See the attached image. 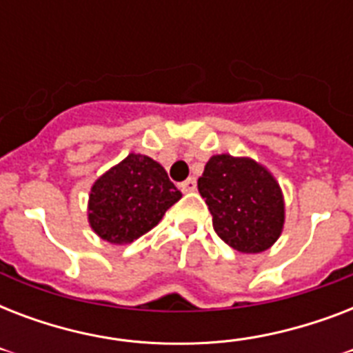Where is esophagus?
<instances>
[{
	"instance_id": "34e87169",
	"label": "esophagus",
	"mask_w": 353,
	"mask_h": 353,
	"mask_svg": "<svg viewBox=\"0 0 353 353\" xmlns=\"http://www.w3.org/2000/svg\"><path fill=\"white\" fill-rule=\"evenodd\" d=\"M179 188H181V192L185 194L194 192V190H196V179H194V177H188L187 181H183L181 185H179Z\"/></svg>"
}]
</instances>
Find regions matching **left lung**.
Segmentation results:
<instances>
[{
    "label": "left lung",
    "mask_w": 353,
    "mask_h": 353,
    "mask_svg": "<svg viewBox=\"0 0 353 353\" xmlns=\"http://www.w3.org/2000/svg\"><path fill=\"white\" fill-rule=\"evenodd\" d=\"M198 190L212 214L216 234L240 252H262L284 227V198L279 183L249 157L212 155L198 179Z\"/></svg>",
    "instance_id": "left-lung-1"
}]
</instances>
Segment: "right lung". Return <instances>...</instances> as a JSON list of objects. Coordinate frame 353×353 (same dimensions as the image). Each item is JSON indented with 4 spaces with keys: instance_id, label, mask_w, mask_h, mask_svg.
<instances>
[{
    "instance_id": "right-lung-1",
    "label": "right lung",
    "mask_w": 353,
    "mask_h": 353,
    "mask_svg": "<svg viewBox=\"0 0 353 353\" xmlns=\"http://www.w3.org/2000/svg\"><path fill=\"white\" fill-rule=\"evenodd\" d=\"M179 199L181 192L159 163L130 154L91 187L88 220L102 240L132 243L154 229Z\"/></svg>"
}]
</instances>
